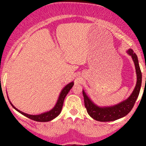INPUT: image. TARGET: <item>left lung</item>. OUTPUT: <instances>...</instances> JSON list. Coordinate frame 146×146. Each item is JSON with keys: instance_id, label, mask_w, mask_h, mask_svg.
Instances as JSON below:
<instances>
[{"instance_id": "1", "label": "left lung", "mask_w": 146, "mask_h": 146, "mask_svg": "<svg viewBox=\"0 0 146 146\" xmlns=\"http://www.w3.org/2000/svg\"><path fill=\"white\" fill-rule=\"evenodd\" d=\"M127 53L132 57L134 63H135L137 78V84L135 86V89L127 100L121 102V103L118 104L114 105L113 106L100 107L95 105L90 100V99L87 96L84 90H83L82 93L84 100V105L86 108L87 113L92 118L97 120V121H112L125 117L132 109L135 102L138 98L141 89V71L139 65L138 58H137L136 53H134L133 50L130 49V48L127 51Z\"/></svg>"}]
</instances>
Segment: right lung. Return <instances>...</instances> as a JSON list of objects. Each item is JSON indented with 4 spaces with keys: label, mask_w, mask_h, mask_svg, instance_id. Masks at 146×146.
<instances>
[{
    "label": "right lung",
    "mask_w": 146,
    "mask_h": 146,
    "mask_svg": "<svg viewBox=\"0 0 146 146\" xmlns=\"http://www.w3.org/2000/svg\"><path fill=\"white\" fill-rule=\"evenodd\" d=\"M73 82L68 84L66 86H64V88H63L62 90L60 93L59 98H58V101H57L56 104L55 105V106L53 107V108H52L51 110H50L49 111L46 112V113L40 114V115H29V114H27L23 113V112L21 111V110H18L16 107L14 106L10 102L11 105L12 106L13 108L15 110H17L18 112H19L20 113H21L22 115H25V117H28L30 119H32L33 121H40V122H46V121H49L53 119L54 118H56V117H58L60 115V113H61L62 108V106L64 103V100L65 97L66 96V95L68 94V93L69 92V90L71 89V88L73 87Z\"/></svg>",
    "instance_id": "1"
}]
</instances>
